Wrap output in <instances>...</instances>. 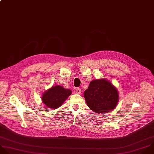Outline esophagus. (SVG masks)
Returning <instances> with one entry per match:
<instances>
[{
  "mask_svg": "<svg viewBox=\"0 0 154 154\" xmlns=\"http://www.w3.org/2000/svg\"><path fill=\"white\" fill-rule=\"evenodd\" d=\"M76 92L77 94H81L82 93V90L80 88H77L76 89Z\"/></svg>",
  "mask_w": 154,
  "mask_h": 154,
  "instance_id": "34e87169",
  "label": "esophagus"
}]
</instances>
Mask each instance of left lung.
I'll return each mask as SVG.
<instances>
[{
	"label": "left lung",
	"instance_id": "1",
	"mask_svg": "<svg viewBox=\"0 0 154 154\" xmlns=\"http://www.w3.org/2000/svg\"><path fill=\"white\" fill-rule=\"evenodd\" d=\"M88 106L97 114L106 113L114 109L119 100L117 88L105 79L92 80L84 92Z\"/></svg>",
	"mask_w": 154,
	"mask_h": 154
}]
</instances>
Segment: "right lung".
Here are the masks:
<instances>
[{
	"mask_svg": "<svg viewBox=\"0 0 154 154\" xmlns=\"http://www.w3.org/2000/svg\"><path fill=\"white\" fill-rule=\"evenodd\" d=\"M71 94V90L60 85H55L43 93L42 101L48 108L56 109L62 105Z\"/></svg>",
	"mask_w": 154,
	"mask_h": 154,
	"instance_id": "1",
	"label": "right lung"
}]
</instances>
